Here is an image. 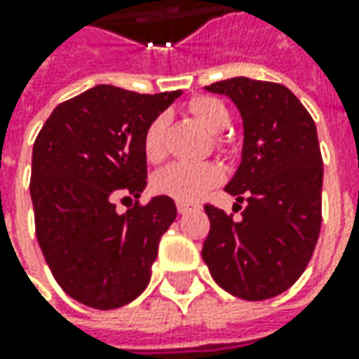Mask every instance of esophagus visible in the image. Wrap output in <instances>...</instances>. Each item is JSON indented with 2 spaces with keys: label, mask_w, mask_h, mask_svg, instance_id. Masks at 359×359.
<instances>
[{
  "label": "esophagus",
  "mask_w": 359,
  "mask_h": 359,
  "mask_svg": "<svg viewBox=\"0 0 359 359\" xmlns=\"http://www.w3.org/2000/svg\"><path fill=\"white\" fill-rule=\"evenodd\" d=\"M196 210V205L194 203H184V201H177V212L182 215L189 214V212H194Z\"/></svg>",
  "instance_id": "34e87169"
}]
</instances>
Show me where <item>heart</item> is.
Listing matches in <instances>:
<instances>
[{"label": "heart", "instance_id": "1", "mask_svg": "<svg viewBox=\"0 0 359 359\" xmlns=\"http://www.w3.org/2000/svg\"><path fill=\"white\" fill-rule=\"evenodd\" d=\"M187 109L210 133H219L229 126L228 107L215 97L198 95L189 102ZM165 121H168L165 116L154 118L144 133V154L149 163H158L165 154V144H163ZM222 177H224L222 170L212 161H201V163L177 161L156 173L151 186L161 196L191 203L201 200L212 187L222 182Z\"/></svg>", "mask_w": 359, "mask_h": 359}]
</instances>
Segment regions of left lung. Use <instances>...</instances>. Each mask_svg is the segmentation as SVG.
<instances>
[{
	"mask_svg": "<svg viewBox=\"0 0 359 359\" xmlns=\"http://www.w3.org/2000/svg\"><path fill=\"white\" fill-rule=\"evenodd\" d=\"M228 95L243 119L241 163L226 191L240 222L205 205L201 257L219 287L259 302L292 287L310 264L322 228L324 161L316 123L282 83L231 77L205 88Z\"/></svg>",
	"mask_w": 359,
	"mask_h": 359,
	"instance_id": "obj_1",
	"label": "left lung"
}]
</instances>
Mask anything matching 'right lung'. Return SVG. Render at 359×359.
I'll return each mask as SVG.
<instances>
[{
	"label": "right lung",
	"instance_id": "add662e5",
	"mask_svg": "<svg viewBox=\"0 0 359 359\" xmlns=\"http://www.w3.org/2000/svg\"><path fill=\"white\" fill-rule=\"evenodd\" d=\"M180 93L95 86L57 105L35 137V236L55 282L83 306L116 310L149 283L175 203L156 196L118 214L114 201L145 189L144 133Z\"/></svg>",
	"mask_w": 359,
	"mask_h": 359
}]
</instances>
